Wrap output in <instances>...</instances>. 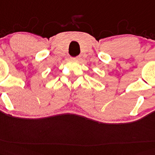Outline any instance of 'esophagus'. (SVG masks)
<instances>
[{
	"instance_id": "34e87169",
	"label": "esophagus",
	"mask_w": 155,
	"mask_h": 155,
	"mask_svg": "<svg viewBox=\"0 0 155 155\" xmlns=\"http://www.w3.org/2000/svg\"><path fill=\"white\" fill-rule=\"evenodd\" d=\"M72 60H75V61H79V59H80V57L79 56H77V57H75V58H72Z\"/></svg>"
}]
</instances>
